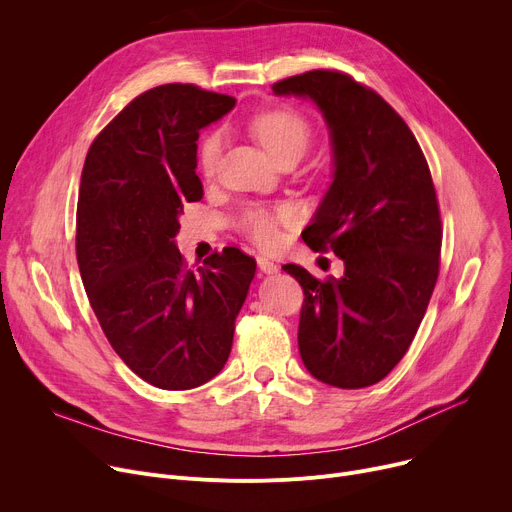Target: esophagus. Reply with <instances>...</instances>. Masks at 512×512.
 I'll list each match as a JSON object with an SVG mask.
<instances>
[{
  "instance_id": "34e87169",
  "label": "esophagus",
  "mask_w": 512,
  "mask_h": 512,
  "mask_svg": "<svg viewBox=\"0 0 512 512\" xmlns=\"http://www.w3.org/2000/svg\"><path fill=\"white\" fill-rule=\"evenodd\" d=\"M257 265H259V269L263 271V274H276V271H278V265L271 261V259H267V257H257Z\"/></svg>"
}]
</instances>
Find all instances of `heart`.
I'll use <instances>...</instances> for the list:
<instances>
[{
  "label": "heart",
  "instance_id": "obj_1",
  "mask_svg": "<svg viewBox=\"0 0 512 512\" xmlns=\"http://www.w3.org/2000/svg\"><path fill=\"white\" fill-rule=\"evenodd\" d=\"M251 131L263 148L278 162L286 158H300L311 148L315 131L311 121L292 109H274L257 115L251 121ZM222 152V135L212 131L201 140L197 150L199 173L212 179L216 177L218 162ZM294 222V212L288 206H265V203H247L238 214V228H241L255 245L261 249H274L280 238L282 228Z\"/></svg>",
  "mask_w": 512,
  "mask_h": 512
}]
</instances>
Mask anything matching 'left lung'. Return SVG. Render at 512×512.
<instances>
[{"label": "left lung", "instance_id": "8db88e82", "mask_svg": "<svg viewBox=\"0 0 512 512\" xmlns=\"http://www.w3.org/2000/svg\"><path fill=\"white\" fill-rule=\"evenodd\" d=\"M309 96L331 129L335 177L302 241L333 251L344 278L284 269L302 286V362L315 379L362 389L385 379L424 319L440 269L442 222L426 156L389 102L337 70L276 82Z\"/></svg>", "mask_w": 512, "mask_h": 512}]
</instances>
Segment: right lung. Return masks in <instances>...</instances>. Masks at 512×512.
Segmentation results:
<instances>
[{
  "mask_svg": "<svg viewBox=\"0 0 512 512\" xmlns=\"http://www.w3.org/2000/svg\"><path fill=\"white\" fill-rule=\"evenodd\" d=\"M234 102L195 84L150 88L86 154L76 212L80 276L113 350L158 389L187 391L224 368L255 276V259L236 247L189 267L175 245L183 208L203 197L199 129Z\"/></svg>",
  "mask_w": 512,
  "mask_h": 512,
  "instance_id": "1",
  "label": "right lung"
}]
</instances>
